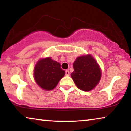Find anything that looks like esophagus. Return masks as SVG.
<instances>
[{"label": "esophagus", "instance_id": "1", "mask_svg": "<svg viewBox=\"0 0 131 131\" xmlns=\"http://www.w3.org/2000/svg\"><path fill=\"white\" fill-rule=\"evenodd\" d=\"M65 74L66 76H69V75H70V71L68 70L65 71Z\"/></svg>", "mask_w": 131, "mask_h": 131}]
</instances>
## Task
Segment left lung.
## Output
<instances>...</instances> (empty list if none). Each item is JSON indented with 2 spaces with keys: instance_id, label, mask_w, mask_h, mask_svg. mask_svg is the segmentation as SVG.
<instances>
[{
  "instance_id": "8db88e82",
  "label": "left lung",
  "mask_w": 131,
  "mask_h": 131,
  "mask_svg": "<svg viewBox=\"0 0 131 131\" xmlns=\"http://www.w3.org/2000/svg\"><path fill=\"white\" fill-rule=\"evenodd\" d=\"M74 71L71 74L76 86L84 91L94 89L101 77L98 63L91 55L79 57L73 63Z\"/></svg>"
}]
</instances>
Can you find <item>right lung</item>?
I'll list each match as a JSON object with an SVG mask.
<instances>
[{
    "mask_svg": "<svg viewBox=\"0 0 131 131\" xmlns=\"http://www.w3.org/2000/svg\"><path fill=\"white\" fill-rule=\"evenodd\" d=\"M64 74L65 71L61 68L60 64L50 57L40 60L34 70V77L36 83L47 91L55 88Z\"/></svg>",
    "mask_w": 131,
    "mask_h": 131,
    "instance_id": "right-lung-1",
    "label": "right lung"
}]
</instances>
